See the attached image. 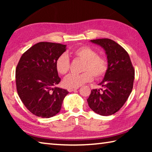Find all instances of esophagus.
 I'll use <instances>...</instances> for the list:
<instances>
[{
  "label": "esophagus",
  "mask_w": 152,
  "mask_h": 152,
  "mask_svg": "<svg viewBox=\"0 0 152 152\" xmlns=\"http://www.w3.org/2000/svg\"><path fill=\"white\" fill-rule=\"evenodd\" d=\"M78 89V87H77V88H68V91L69 92H72V91H76V90Z\"/></svg>",
  "instance_id": "34e87169"
}]
</instances>
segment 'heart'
Here are the masks:
<instances>
[{
  "label": "heart",
  "instance_id": "heart-1",
  "mask_svg": "<svg viewBox=\"0 0 152 152\" xmlns=\"http://www.w3.org/2000/svg\"><path fill=\"white\" fill-rule=\"evenodd\" d=\"M76 58L84 61L82 71L80 74H70L64 80V85L68 88H77L86 82H91L93 76L96 78H101L106 74L108 64L105 58L99 56L97 51L89 46L79 47L72 51ZM70 62L68 56L65 53L60 55L56 61V68L58 72L65 75L70 70Z\"/></svg>",
  "mask_w": 152,
  "mask_h": 152
}]
</instances>
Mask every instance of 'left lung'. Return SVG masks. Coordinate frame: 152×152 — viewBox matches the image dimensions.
I'll return each mask as SVG.
<instances>
[{
    "instance_id": "1",
    "label": "left lung",
    "mask_w": 152,
    "mask_h": 152,
    "mask_svg": "<svg viewBox=\"0 0 152 152\" xmlns=\"http://www.w3.org/2000/svg\"><path fill=\"white\" fill-rule=\"evenodd\" d=\"M104 49L108 68L99 84L102 88L92 89L88 106L97 114L108 116L115 114L125 103L132 91L135 70L128 53L113 40L107 38L91 40Z\"/></svg>"
}]
</instances>
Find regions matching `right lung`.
Masks as SVG:
<instances>
[{
	"mask_svg": "<svg viewBox=\"0 0 152 152\" xmlns=\"http://www.w3.org/2000/svg\"><path fill=\"white\" fill-rule=\"evenodd\" d=\"M66 50V45L39 42L20 58L15 72L17 93L25 107L36 116H54L69 93L56 86L61 81L56 61Z\"/></svg>",
	"mask_w": 152,
	"mask_h": 152,
	"instance_id": "add662e5",
	"label": "right lung"
}]
</instances>
